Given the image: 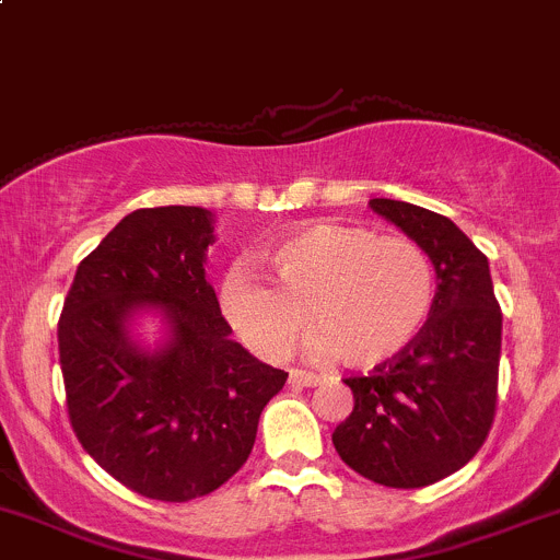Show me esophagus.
Instances as JSON below:
<instances>
[{"instance_id":"esophagus-1","label":"esophagus","mask_w":560,"mask_h":560,"mask_svg":"<svg viewBox=\"0 0 560 560\" xmlns=\"http://www.w3.org/2000/svg\"><path fill=\"white\" fill-rule=\"evenodd\" d=\"M289 382L294 387H316L318 382H322V376L318 374H311V371H300V369H294L289 374Z\"/></svg>"}]
</instances>
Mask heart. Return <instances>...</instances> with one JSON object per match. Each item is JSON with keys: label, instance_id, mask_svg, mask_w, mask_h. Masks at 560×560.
<instances>
[{"label": "heart", "instance_id": "b5f03b06", "mask_svg": "<svg viewBox=\"0 0 560 560\" xmlns=\"http://www.w3.org/2000/svg\"><path fill=\"white\" fill-rule=\"evenodd\" d=\"M266 258L280 290L238 264L220 291L228 324L266 360H283L311 316L322 332L311 343L313 354L376 369L412 346L434 307V266L407 236L313 222L271 244Z\"/></svg>", "mask_w": 560, "mask_h": 560}]
</instances>
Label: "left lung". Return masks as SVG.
I'll return each mask as SVG.
<instances>
[{
    "label": "left lung",
    "mask_w": 560,
    "mask_h": 560,
    "mask_svg": "<svg viewBox=\"0 0 560 560\" xmlns=\"http://www.w3.org/2000/svg\"><path fill=\"white\" fill-rule=\"evenodd\" d=\"M369 206L425 249L436 294L407 351L346 380L354 409L332 445L369 481L418 489L465 467L492 429L503 316L487 255L448 217L387 197Z\"/></svg>",
    "instance_id": "obj_1"
}]
</instances>
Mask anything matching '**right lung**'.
<instances>
[{"mask_svg":"<svg viewBox=\"0 0 560 560\" xmlns=\"http://www.w3.org/2000/svg\"><path fill=\"white\" fill-rule=\"evenodd\" d=\"M214 214L197 206L131 211L79 264L57 340L82 448L142 498L184 503L247 462L258 418L289 374L231 338L206 255ZM142 315L163 322L148 347Z\"/></svg>","mask_w":560,"mask_h":560,"instance_id":"obj_1","label":"right lung"}]
</instances>
